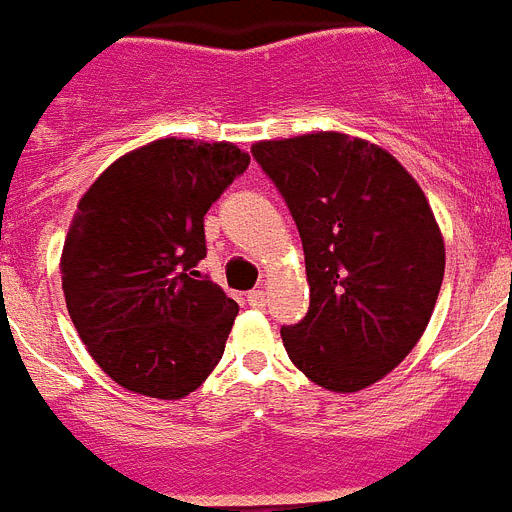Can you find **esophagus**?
Here are the masks:
<instances>
[{"label": "esophagus", "mask_w": 512, "mask_h": 512, "mask_svg": "<svg viewBox=\"0 0 512 512\" xmlns=\"http://www.w3.org/2000/svg\"><path fill=\"white\" fill-rule=\"evenodd\" d=\"M247 302L252 304V307H265V291H263V289L249 291V294H247Z\"/></svg>", "instance_id": "1"}]
</instances>
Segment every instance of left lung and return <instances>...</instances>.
I'll return each mask as SVG.
<instances>
[{
    "label": "left lung",
    "mask_w": 512,
    "mask_h": 512,
    "mask_svg": "<svg viewBox=\"0 0 512 512\" xmlns=\"http://www.w3.org/2000/svg\"><path fill=\"white\" fill-rule=\"evenodd\" d=\"M252 156L286 197L307 263V317L281 328L289 359L330 393L375 385L440 294L445 239L427 195L388 150L343 132L260 140Z\"/></svg>",
    "instance_id": "obj_1"
}]
</instances>
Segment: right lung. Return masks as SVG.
Masks as SVG:
<instances>
[{
    "label": "right lung",
    "instance_id": "add662e5",
    "mask_svg": "<svg viewBox=\"0 0 512 512\" xmlns=\"http://www.w3.org/2000/svg\"><path fill=\"white\" fill-rule=\"evenodd\" d=\"M249 166L234 143L161 137L80 197L59 273L88 354L132 393L179 401L221 362L239 304L197 263L203 218Z\"/></svg>",
    "mask_w": 512,
    "mask_h": 512
}]
</instances>
